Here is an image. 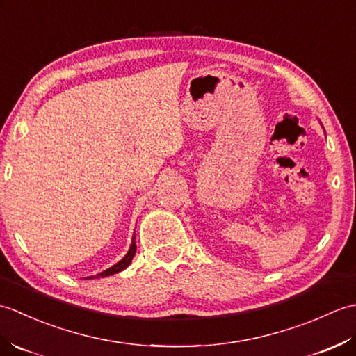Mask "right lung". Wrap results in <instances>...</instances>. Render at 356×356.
<instances>
[{
	"label": "right lung",
	"mask_w": 356,
	"mask_h": 356,
	"mask_svg": "<svg viewBox=\"0 0 356 356\" xmlns=\"http://www.w3.org/2000/svg\"><path fill=\"white\" fill-rule=\"evenodd\" d=\"M134 254H136V236H133L131 246H130V249H128V252H127V255L124 257V259L120 260V261H118V263L115 264V266H111V268H108L107 270L101 272V274H97L96 278H99V277H108V275H113V274H118V272H120V270H124L127 266H130V263H131V260H133ZM88 278H93V277H88Z\"/></svg>",
	"instance_id": "add662e5"
}]
</instances>
